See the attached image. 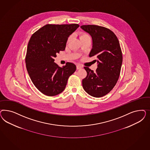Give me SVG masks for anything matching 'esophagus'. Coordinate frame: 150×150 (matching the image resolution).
Listing matches in <instances>:
<instances>
[{
    "label": "esophagus",
    "instance_id": "obj_1",
    "mask_svg": "<svg viewBox=\"0 0 150 150\" xmlns=\"http://www.w3.org/2000/svg\"><path fill=\"white\" fill-rule=\"evenodd\" d=\"M82 68V67L81 65H80V64H77V65H76V69H80Z\"/></svg>",
    "mask_w": 150,
    "mask_h": 150
}]
</instances>
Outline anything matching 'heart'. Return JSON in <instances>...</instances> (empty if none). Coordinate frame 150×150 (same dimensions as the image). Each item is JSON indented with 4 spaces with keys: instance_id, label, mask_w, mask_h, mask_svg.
Masks as SVG:
<instances>
[{
    "instance_id": "obj_1",
    "label": "heart",
    "mask_w": 150,
    "mask_h": 150,
    "mask_svg": "<svg viewBox=\"0 0 150 150\" xmlns=\"http://www.w3.org/2000/svg\"><path fill=\"white\" fill-rule=\"evenodd\" d=\"M79 37H80V38L81 39V38H85V37H90V36L87 33H85V32H80L79 33ZM70 38V37H69V38L68 39V42L69 41Z\"/></svg>"
}]
</instances>
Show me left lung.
Listing matches in <instances>:
<instances>
[{"mask_svg": "<svg viewBox=\"0 0 150 150\" xmlns=\"http://www.w3.org/2000/svg\"><path fill=\"white\" fill-rule=\"evenodd\" d=\"M81 28L92 37L93 45L89 57L96 56L98 63L95 72L84 67L87 76L82 80V86L90 95L101 97L113 88L120 75L123 55L119 42L107 28L94 25H82Z\"/></svg>", "mask_w": 150, "mask_h": 150, "instance_id": "left-lung-1", "label": "left lung"}]
</instances>
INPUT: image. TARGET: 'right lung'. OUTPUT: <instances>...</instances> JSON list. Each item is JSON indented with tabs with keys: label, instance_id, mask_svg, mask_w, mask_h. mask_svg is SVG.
<instances>
[{
	"label": "right lung",
	"instance_id": "1",
	"mask_svg": "<svg viewBox=\"0 0 150 150\" xmlns=\"http://www.w3.org/2000/svg\"><path fill=\"white\" fill-rule=\"evenodd\" d=\"M79 25L76 23L47 24L31 37L27 45L25 63L33 85L43 94L57 95L64 90L76 65L67 63L62 68L54 63L55 57L65 50L69 36Z\"/></svg>",
	"mask_w": 150,
	"mask_h": 150
}]
</instances>
